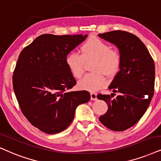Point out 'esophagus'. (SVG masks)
Returning a JSON list of instances; mask_svg holds the SVG:
<instances>
[{
    "label": "esophagus",
    "mask_w": 161,
    "mask_h": 161,
    "mask_svg": "<svg viewBox=\"0 0 161 161\" xmlns=\"http://www.w3.org/2000/svg\"><path fill=\"white\" fill-rule=\"evenodd\" d=\"M91 100H97V93H91Z\"/></svg>",
    "instance_id": "esophagus-1"
}]
</instances>
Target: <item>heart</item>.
<instances>
[{
  "mask_svg": "<svg viewBox=\"0 0 161 161\" xmlns=\"http://www.w3.org/2000/svg\"><path fill=\"white\" fill-rule=\"evenodd\" d=\"M81 54L70 52L66 56V65L75 78H80L84 73L85 62L95 59L92 70L97 73L87 74L79 81L80 89L88 91H97L106 85V79L103 74L111 77L119 70L120 56L117 50H113L106 42L96 37L85 41L80 47Z\"/></svg>",
  "mask_w": 161,
  "mask_h": 161,
  "instance_id": "obj_1",
  "label": "heart"
}]
</instances>
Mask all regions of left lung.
<instances>
[{
    "label": "left lung",
    "mask_w": 161,
    "mask_h": 161,
    "mask_svg": "<svg viewBox=\"0 0 161 161\" xmlns=\"http://www.w3.org/2000/svg\"><path fill=\"white\" fill-rule=\"evenodd\" d=\"M99 37L114 44L119 50L120 65L108 86L115 99L108 94L97 95L108 109L99 121L108 129L122 131L135 125L147 110L154 95L155 69L152 57L143 42L134 34L115 30Z\"/></svg>",
    "instance_id": "8db88e82"
}]
</instances>
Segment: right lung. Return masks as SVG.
<instances>
[{"instance_id": "right-lung-1", "label": "right lung", "mask_w": 161, "mask_h": 161, "mask_svg": "<svg viewBox=\"0 0 161 161\" xmlns=\"http://www.w3.org/2000/svg\"><path fill=\"white\" fill-rule=\"evenodd\" d=\"M87 36L43 34L18 56L13 76L16 99L28 121L44 133L66 129L76 107L90 100L86 91L70 92L76 81L65 62L69 53Z\"/></svg>"}]
</instances>
